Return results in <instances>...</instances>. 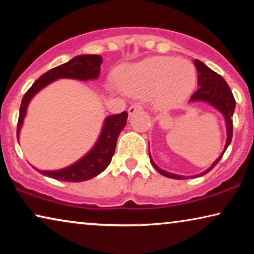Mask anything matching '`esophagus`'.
Listing matches in <instances>:
<instances>
[{"label":"esophagus","mask_w":254,"mask_h":254,"mask_svg":"<svg viewBox=\"0 0 254 254\" xmlns=\"http://www.w3.org/2000/svg\"><path fill=\"white\" fill-rule=\"evenodd\" d=\"M140 111H142V106L140 105V104H135V105H131L129 109H128V114L131 116V114L140 112Z\"/></svg>","instance_id":"34e87169"}]
</instances>
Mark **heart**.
Listing matches in <instances>:
<instances>
[{
	"mask_svg": "<svg viewBox=\"0 0 254 254\" xmlns=\"http://www.w3.org/2000/svg\"><path fill=\"white\" fill-rule=\"evenodd\" d=\"M120 89L130 96L150 97L152 105L166 110L189 98L196 84V70L189 60L154 57L125 68L118 78Z\"/></svg>",
	"mask_w": 254,
	"mask_h": 254,
	"instance_id": "1",
	"label": "heart"
}]
</instances>
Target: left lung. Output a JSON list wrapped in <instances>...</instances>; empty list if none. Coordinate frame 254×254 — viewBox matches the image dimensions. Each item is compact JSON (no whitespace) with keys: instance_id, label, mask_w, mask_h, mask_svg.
<instances>
[{"instance_id":"left-lung-1","label":"left lung","mask_w":254,"mask_h":254,"mask_svg":"<svg viewBox=\"0 0 254 254\" xmlns=\"http://www.w3.org/2000/svg\"><path fill=\"white\" fill-rule=\"evenodd\" d=\"M194 64H195L196 71H197V85L199 89L194 92L192 98L190 99V103L193 102H203L208 103L209 105L215 107L218 112L222 113V116L224 117L225 120V127H227V142H225L224 150L222 151V154L218 156V158L215 161L209 169H207L206 171L199 173V175L190 176V178H194V177H201L206 175L214 168L215 165L220 162L222 156L227 150L229 144L231 143L232 138V116H234L236 102L232 95L230 88H229L228 83L224 81V78L221 75H218L217 72L211 70L209 67H207L203 62L199 60H194ZM149 157H150V163L152 166L161 173V175L168 177V178L172 179H189V177L185 176H179L176 173H170L168 171H164L161 168H158L155 164V162L152 161L150 152H149Z\"/></svg>"}]
</instances>
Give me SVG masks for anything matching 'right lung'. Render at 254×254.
I'll return each instance as SVG.
<instances>
[{"instance_id": "right-lung-1", "label": "right lung", "mask_w": 254, "mask_h": 254, "mask_svg": "<svg viewBox=\"0 0 254 254\" xmlns=\"http://www.w3.org/2000/svg\"><path fill=\"white\" fill-rule=\"evenodd\" d=\"M103 64V58L100 55H78L71 59L65 64L58 65L44 75H41L33 85L27 90L24 95L19 109L18 125H17V140L19 138L20 128L23 126L24 118L26 116L27 106L31 99L44 89L45 86L51 84L52 82L60 78H74L79 81H89V79H97L100 74V64ZM128 114L123 112L119 114L109 116L104 121L102 131L99 137L93 145L91 150L85 154L82 158H79L74 164L60 170L46 171L34 168L41 175L50 177V178L60 180V182L79 183L85 180L92 179L93 177L98 176L105 170L112 159V156L116 151L117 140L124 127L126 126Z\"/></svg>"}]
</instances>
